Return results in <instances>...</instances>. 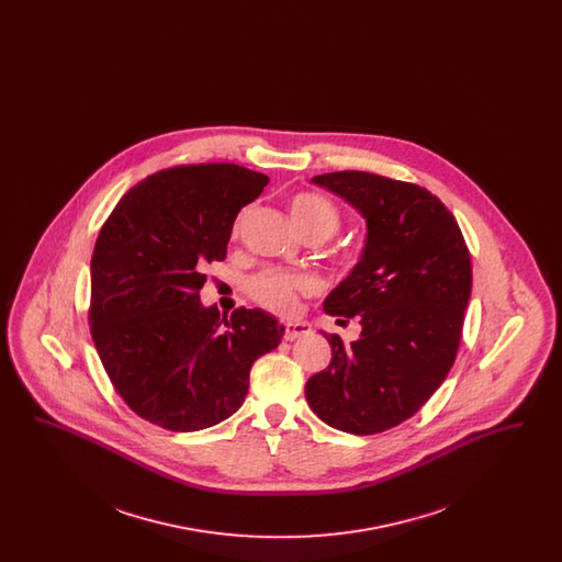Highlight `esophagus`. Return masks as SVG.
Masks as SVG:
<instances>
[{
	"label": "esophagus",
	"instance_id": "esophagus-1",
	"mask_svg": "<svg viewBox=\"0 0 562 562\" xmlns=\"http://www.w3.org/2000/svg\"><path fill=\"white\" fill-rule=\"evenodd\" d=\"M310 333H312V326H310L307 322H289V324L284 326V339H286V341H294V339H299V337H303V335H310Z\"/></svg>",
	"mask_w": 562,
	"mask_h": 562
}]
</instances>
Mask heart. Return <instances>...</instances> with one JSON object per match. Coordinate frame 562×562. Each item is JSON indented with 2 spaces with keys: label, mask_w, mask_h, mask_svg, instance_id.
<instances>
[{
  "label": "heart",
  "mask_w": 562,
  "mask_h": 562,
  "mask_svg": "<svg viewBox=\"0 0 562 562\" xmlns=\"http://www.w3.org/2000/svg\"><path fill=\"white\" fill-rule=\"evenodd\" d=\"M291 216L301 234H322L330 238L339 229L337 209L318 193H299L291 202ZM314 291V280L271 269L250 282V294L257 303L278 314H291L303 294Z\"/></svg>",
  "instance_id": "1"
}]
</instances>
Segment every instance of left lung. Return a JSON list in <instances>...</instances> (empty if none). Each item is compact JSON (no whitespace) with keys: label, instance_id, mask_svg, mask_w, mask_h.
<instances>
[{"label":"left lung","instance_id":"1","mask_svg":"<svg viewBox=\"0 0 562 562\" xmlns=\"http://www.w3.org/2000/svg\"><path fill=\"white\" fill-rule=\"evenodd\" d=\"M314 186L344 198L367 221L358 263L324 299L337 324L330 364L305 383L312 411L330 428L367 436L413 417L453 367L472 263L449 209L428 189L360 170L328 172Z\"/></svg>","mask_w":562,"mask_h":562}]
</instances>
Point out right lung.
Masks as SVG:
<instances>
[{
	"mask_svg": "<svg viewBox=\"0 0 562 562\" xmlns=\"http://www.w3.org/2000/svg\"><path fill=\"white\" fill-rule=\"evenodd\" d=\"M269 179L236 164L161 170L113 209L92 252L90 330L117 394L160 428L198 431L232 417L255 360L278 348L271 314L204 305V269L227 257L241 206Z\"/></svg>",
	"mask_w": 562,
	"mask_h": 562,
	"instance_id": "1",
	"label": "right lung"
}]
</instances>
